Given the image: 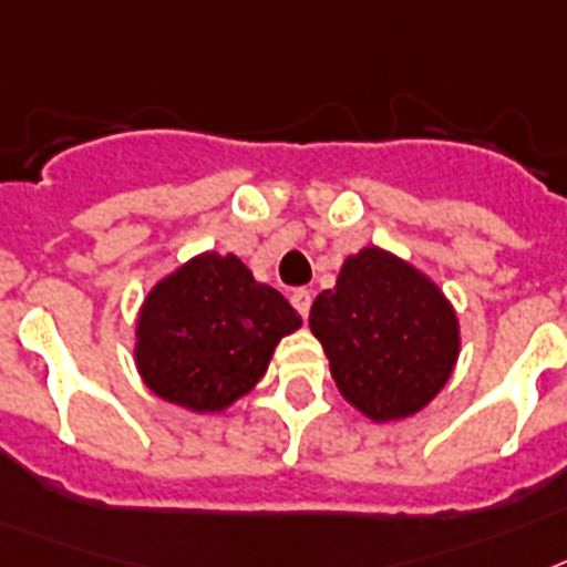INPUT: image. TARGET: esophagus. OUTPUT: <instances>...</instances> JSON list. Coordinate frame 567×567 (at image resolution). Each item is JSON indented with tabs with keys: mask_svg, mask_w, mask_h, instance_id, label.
Segmentation results:
<instances>
[{
	"mask_svg": "<svg viewBox=\"0 0 567 567\" xmlns=\"http://www.w3.org/2000/svg\"><path fill=\"white\" fill-rule=\"evenodd\" d=\"M310 303H312V292L310 289H295L292 292V307L301 312L303 318L310 316Z\"/></svg>",
	"mask_w": 567,
	"mask_h": 567,
	"instance_id": "34e87169",
	"label": "esophagus"
}]
</instances>
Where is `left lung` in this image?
Segmentation results:
<instances>
[{"label": "left lung", "instance_id": "obj_1", "mask_svg": "<svg viewBox=\"0 0 567 567\" xmlns=\"http://www.w3.org/2000/svg\"><path fill=\"white\" fill-rule=\"evenodd\" d=\"M310 330L341 396L373 423L414 417L455 371L461 321L443 289L394 251L364 246L318 295Z\"/></svg>", "mask_w": 567, "mask_h": 567}]
</instances>
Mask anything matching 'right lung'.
Segmentation results:
<instances>
[{
    "label": "right lung",
    "mask_w": 567,
    "mask_h": 567,
    "mask_svg": "<svg viewBox=\"0 0 567 567\" xmlns=\"http://www.w3.org/2000/svg\"><path fill=\"white\" fill-rule=\"evenodd\" d=\"M301 316L237 255L203 251L153 284L135 318L144 385L196 414H223L269 371Z\"/></svg>",
    "instance_id": "right-lung-1"
}]
</instances>
